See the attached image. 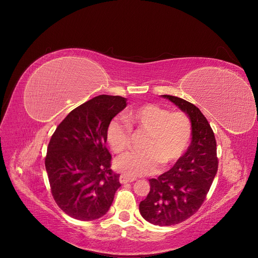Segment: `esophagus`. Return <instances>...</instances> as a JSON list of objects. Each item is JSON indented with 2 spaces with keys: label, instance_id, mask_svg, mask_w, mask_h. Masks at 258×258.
<instances>
[{
  "label": "esophagus",
  "instance_id": "obj_1",
  "mask_svg": "<svg viewBox=\"0 0 258 258\" xmlns=\"http://www.w3.org/2000/svg\"><path fill=\"white\" fill-rule=\"evenodd\" d=\"M134 180H136V178H134V177H130V176L126 175V174H121V175L119 176V182H120V183L132 182V181H134Z\"/></svg>",
  "mask_w": 258,
  "mask_h": 258
}]
</instances>
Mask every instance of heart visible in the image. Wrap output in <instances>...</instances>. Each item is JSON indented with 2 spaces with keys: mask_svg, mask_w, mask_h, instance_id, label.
I'll return each instance as SVG.
<instances>
[{
  "mask_svg": "<svg viewBox=\"0 0 258 258\" xmlns=\"http://www.w3.org/2000/svg\"><path fill=\"white\" fill-rule=\"evenodd\" d=\"M127 122L112 119L107 127V142L115 153L126 150L131 140V127L148 134L144 142L145 150L131 151L115 161L116 168L128 176L154 173L158 163L168 165L185 151L191 138V121L182 112H170L155 104H145L125 114Z\"/></svg>",
  "mask_w": 258,
  "mask_h": 258,
  "instance_id": "obj_1",
  "label": "heart"
}]
</instances>
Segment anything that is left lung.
I'll return each mask as SVG.
<instances>
[{
	"mask_svg": "<svg viewBox=\"0 0 258 258\" xmlns=\"http://www.w3.org/2000/svg\"><path fill=\"white\" fill-rule=\"evenodd\" d=\"M191 121L192 141L174 166L149 179L150 191L140 203L141 215L155 226H172L192 216L204 203L217 172L216 141L201 110L173 95H162Z\"/></svg>",
	"mask_w": 258,
	"mask_h": 258,
	"instance_id": "8db88e82",
	"label": "left lung"
}]
</instances>
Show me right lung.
Listing matches in <instances>:
<instances>
[{"label":"right lung","instance_id":"1","mask_svg":"<svg viewBox=\"0 0 258 258\" xmlns=\"http://www.w3.org/2000/svg\"><path fill=\"white\" fill-rule=\"evenodd\" d=\"M127 99L99 95L73 109L49 142L45 167L55 203L80 220L104 216L120 187L106 148L107 127Z\"/></svg>","mask_w":258,"mask_h":258}]
</instances>
